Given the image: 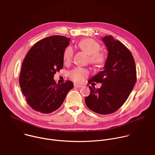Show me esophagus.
Listing matches in <instances>:
<instances>
[{"instance_id": "34e87169", "label": "esophagus", "mask_w": 155, "mask_h": 155, "mask_svg": "<svg viewBox=\"0 0 155 155\" xmlns=\"http://www.w3.org/2000/svg\"><path fill=\"white\" fill-rule=\"evenodd\" d=\"M74 86H75V87H78V88H80V87H83V85H81V84H74Z\"/></svg>"}]
</instances>
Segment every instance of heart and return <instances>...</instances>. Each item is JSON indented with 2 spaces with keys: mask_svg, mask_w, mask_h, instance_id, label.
<instances>
[{
  "mask_svg": "<svg viewBox=\"0 0 155 155\" xmlns=\"http://www.w3.org/2000/svg\"><path fill=\"white\" fill-rule=\"evenodd\" d=\"M78 46L86 54L90 56V62L92 64L101 66L105 63L106 56L104 53L99 51L100 45L95 40L91 38L83 39L79 42ZM73 55V48L71 47H68L63 54L64 63L66 64H69L72 61ZM88 74L89 72L87 69L81 68H76L69 72V77L75 82L81 83L84 81Z\"/></svg>",
  "mask_w": 155,
  "mask_h": 155,
  "instance_id": "obj_1",
  "label": "heart"
}]
</instances>
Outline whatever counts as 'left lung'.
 <instances>
[{"label": "left lung", "mask_w": 155, "mask_h": 155, "mask_svg": "<svg viewBox=\"0 0 155 155\" xmlns=\"http://www.w3.org/2000/svg\"><path fill=\"white\" fill-rule=\"evenodd\" d=\"M107 50L108 57L103 71L91 78V85L101 83L95 89L89 86L90 94L84 99L91 111L100 114H109L118 110L125 102L136 81L134 60L130 51L113 36L102 38Z\"/></svg>", "instance_id": "obj_1"}]
</instances>
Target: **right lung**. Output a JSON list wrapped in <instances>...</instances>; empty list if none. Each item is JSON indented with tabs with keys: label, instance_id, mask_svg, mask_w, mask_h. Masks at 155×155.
Returning a JSON list of instances; mask_svg holds the SVG:
<instances>
[{
	"label": "right lung",
	"instance_id": "add662e5",
	"mask_svg": "<svg viewBox=\"0 0 155 155\" xmlns=\"http://www.w3.org/2000/svg\"><path fill=\"white\" fill-rule=\"evenodd\" d=\"M70 38L51 36L36 42L28 51L22 64L19 85L28 104L43 114L51 113L63 104L74 87L68 80L57 84L54 74L63 67V54Z\"/></svg>",
	"mask_w": 155,
	"mask_h": 155
}]
</instances>
